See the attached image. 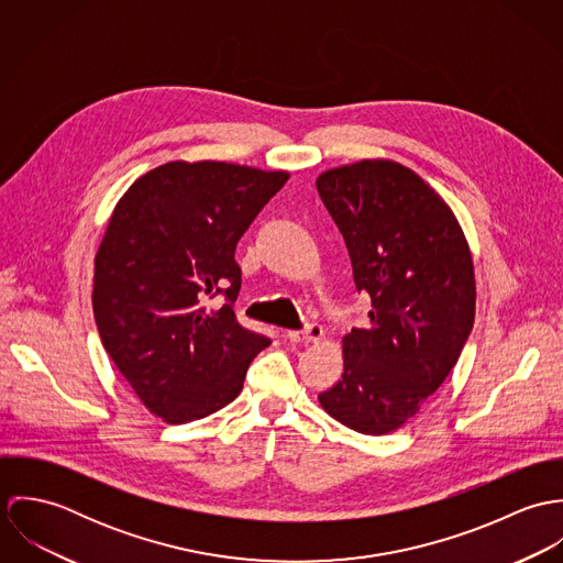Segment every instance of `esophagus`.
<instances>
[{
	"label": "esophagus",
	"instance_id": "obj_1",
	"mask_svg": "<svg viewBox=\"0 0 563 563\" xmlns=\"http://www.w3.org/2000/svg\"><path fill=\"white\" fill-rule=\"evenodd\" d=\"M286 335H288V340H290V342L317 344V342H321L324 333H322L321 324H308L306 329H301V331H288Z\"/></svg>",
	"mask_w": 563,
	"mask_h": 563
}]
</instances>
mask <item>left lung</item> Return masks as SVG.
I'll use <instances>...</instances> for the list:
<instances>
[{
  "label": "left lung",
  "instance_id": "8db88e82",
  "mask_svg": "<svg viewBox=\"0 0 563 563\" xmlns=\"http://www.w3.org/2000/svg\"><path fill=\"white\" fill-rule=\"evenodd\" d=\"M317 188L373 306L371 324L342 338V379L319 402L357 433L386 435L444 384L471 335V244L449 203L399 162L342 164Z\"/></svg>",
  "mask_w": 563,
  "mask_h": 563
}]
</instances>
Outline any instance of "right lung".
Segmentation results:
<instances>
[{
  "mask_svg": "<svg viewBox=\"0 0 563 563\" xmlns=\"http://www.w3.org/2000/svg\"><path fill=\"white\" fill-rule=\"evenodd\" d=\"M288 177L230 162H166L141 175L108 219L92 277L101 344L141 402L168 424L234 401L251 360L271 344L234 314V251ZM219 291L231 303L208 309Z\"/></svg>",
  "mask_w": 563,
  "mask_h": 563,
  "instance_id": "right-lung-1",
  "label": "right lung"
}]
</instances>
